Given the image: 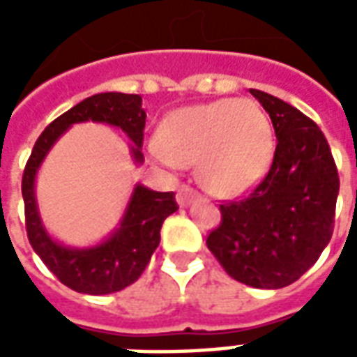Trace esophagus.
Masks as SVG:
<instances>
[{
  "label": "esophagus",
  "instance_id": "34e87169",
  "mask_svg": "<svg viewBox=\"0 0 357 357\" xmlns=\"http://www.w3.org/2000/svg\"><path fill=\"white\" fill-rule=\"evenodd\" d=\"M176 199H178L179 206H189L195 199H199V193L195 191L193 187L189 185H181L178 189V195H176Z\"/></svg>",
  "mask_w": 357,
  "mask_h": 357
}]
</instances>
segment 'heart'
I'll use <instances>...</instances> for the list:
<instances>
[{"mask_svg": "<svg viewBox=\"0 0 357 357\" xmlns=\"http://www.w3.org/2000/svg\"><path fill=\"white\" fill-rule=\"evenodd\" d=\"M151 153L168 168L195 164L197 179L206 191L235 197L268 174L275 132L258 102L218 99L168 114Z\"/></svg>", "mask_w": 357, "mask_h": 357, "instance_id": "1", "label": "heart"}]
</instances>
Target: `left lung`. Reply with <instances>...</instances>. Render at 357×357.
I'll return each instance as SVG.
<instances>
[{"label": "left lung", "mask_w": 357, "mask_h": 357, "mask_svg": "<svg viewBox=\"0 0 357 357\" xmlns=\"http://www.w3.org/2000/svg\"><path fill=\"white\" fill-rule=\"evenodd\" d=\"M271 118L277 147L268 176L241 201L220 204L206 245L227 275L256 289H283L329 245L338 197L337 164L314 120L250 89Z\"/></svg>", "instance_id": "1"}]
</instances>
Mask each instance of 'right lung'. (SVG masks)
Returning a JSON list of instances; mask_svg holds the SVG:
<instances>
[{"instance_id":"obj_1","label":"right lung","mask_w":357,"mask_h":357,"mask_svg":"<svg viewBox=\"0 0 357 357\" xmlns=\"http://www.w3.org/2000/svg\"><path fill=\"white\" fill-rule=\"evenodd\" d=\"M145 110L141 95L107 93L91 95L55 118L36 141L32 155L22 174V199L26 216L28 241L53 275L73 291L84 294H110L135 283L147 268L151 256L160 243L164 220L178 210L174 193H158L149 187H133L120 224L109 237L93 247H66L51 237L43 227L36 202V176L51 147L73 124L102 122L120 128L132 139V158L141 164Z\"/></svg>"}]
</instances>
